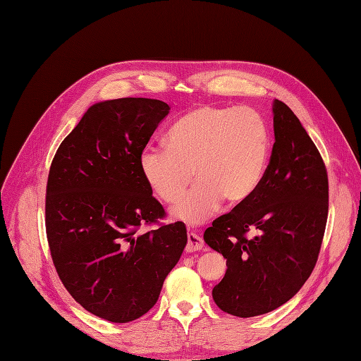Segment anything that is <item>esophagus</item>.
<instances>
[{
	"label": "esophagus",
	"instance_id": "34e87169",
	"mask_svg": "<svg viewBox=\"0 0 361 361\" xmlns=\"http://www.w3.org/2000/svg\"><path fill=\"white\" fill-rule=\"evenodd\" d=\"M203 247V240L195 233H189L187 236V246H185V252H196V250H200Z\"/></svg>",
	"mask_w": 361,
	"mask_h": 361
}]
</instances>
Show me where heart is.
<instances>
[{
  "mask_svg": "<svg viewBox=\"0 0 361 361\" xmlns=\"http://www.w3.org/2000/svg\"><path fill=\"white\" fill-rule=\"evenodd\" d=\"M270 134L265 121L247 107L202 106L180 118L166 135V147L146 146L140 171L153 193L176 202L171 212L189 224H200L223 199L240 203L252 196L267 171Z\"/></svg>",
  "mask_w": 361,
  "mask_h": 361,
  "instance_id": "b5f03b06",
  "label": "heart"
}]
</instances>
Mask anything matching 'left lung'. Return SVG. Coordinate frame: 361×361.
I'll return each instance as SVG.
<instances>
[{
  "label": "left lung",
  "mask_w": 361,
  "mask_h": 361,
  "mask_svg": "<svg viewBox=\"0 0 361 361\" xmlns=\"http://www.w3.org/2000/svg\"><path fill=\"white\" fill-rule=\"evenodd\" d=\"M274 145L258 190L214 219L203 239L227 259L215 304L254 317L288 302L317 262L329 211L327 171L300 119L273 102ZM252 231L256 236L246 238Z\"/></svg>",
  "instance_id": "1"
}]
</instances>
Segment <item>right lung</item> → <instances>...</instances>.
<instances>
[{"label":"right lung","instance_id":"obj_1","mask_svg":"<svg viewBox=\"0 0 361 361\" xmlns=\"http://www.w3.org/2000/svg\"><path fill=\"white\" fill-rule=\"evenodd\" d=\"M169 114L165 102L125 97L92 104L59 146L45 196L57 274L91 314L128 323L156 304L187 243L140 171V153Z\"/></svg>","mask_w":361,"mask_h":361}]
</instances>
